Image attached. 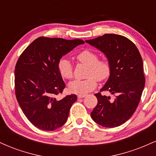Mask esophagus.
<instances>
[{
    "label": "esophagus",
    "instance_id": "esophagus-1",
    "mask_svg": "<svg viewBox=\"0 0 156 156\" xmlns=\"http://www.w3.org/2000/svg\"><path fill=\"white\" fill-rule=\"evenodd\" d=\"M84 97H86V94H78V98H83Z\"/></svg>",
    "mask_w": 156,
    "mask_h": 156
}]
</instances>
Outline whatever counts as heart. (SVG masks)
Segmentation results:
<instances>
[{
    "label": "heart",
    "instance_id": "b5f03b06",
    "mask_svg": "<svg viewBox=\"0 0 156 156\" xmlns=\"http://www.w3.org/2000/svg\"><path fill=\"white\" fill-rule=\"evenodd\" d=\"M98 53L90 49L80 51L76 55L78 62L88 66L87 76L82 80H75L69 84V89L75 94H85L96 87L97 80H106L112 73V64L107 57L98 58ZM58 69L62 78L71 79L73 76V67L71 62L66 58H62L58 64Z\"/></svg>",
    "mask_w": 156,
    "mask_h": 156
}]
</instances>
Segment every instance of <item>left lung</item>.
<instances>
[{"mask_svg": "<svg viewBox=\"0 0 156 156\" xmlns=\"http://www.w3.org/2000/svg\"><path fill=\"white\" fill-rule=\"evenodd\" d=\"M86 42L104 53L112 64L108 80L100 92L94 94L98 104L91 117L105 128L119 126L135 112L145 84L140 53L129 39L114 34H105ZM105 90L115 98L102 96L101 92Z\"/></svg>", "mask_w": 156, "mask_h": 156, "instance_id": "8db88e82", "label": "left lung"}]
</instances>
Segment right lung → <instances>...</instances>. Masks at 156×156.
<instances>
[{
    "mask_svg": "<svg viewBox=\"0 0 156 156\" xmlns=\"http://www.w3.org/2000/svg\"><path fill=\"white\" fill-rule=\"evenodd\" d=\"M83 43L78 39L40 37L20 55L15 69V95L27 119L39 129L56 130L67 121L77 96L60 101L55 98L65 88L58 64L64 55Z\"/></svg>",
    "mask_w": 156,
    "mask_h": 156,
    "instance_id": "1",
    "label": "right lung"
}]
</instances>
